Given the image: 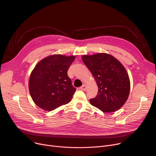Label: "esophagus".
<instances>
[{"instance_id":"esophagus-1","label":"esophagus","mask_w":156,"mask_h":156,"mask_svg":"<svg viewBox=\"0 0 156 156\" xmlns=\"http://www.w3.org/2000/svg\"><path fill=\"white\" fill-rule=\"evenodd\" d=\"M86 88H87L85 84H83L82 86H81V87H80V90H82V91H85V90H86Z\"/></svg>"}]
</instances>
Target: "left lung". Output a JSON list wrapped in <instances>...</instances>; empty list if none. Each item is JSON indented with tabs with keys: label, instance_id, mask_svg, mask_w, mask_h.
Returning <instances> with one entry per match:
<instances>
[{
	"label": "left lung",
	"instance_id": "8db88e82",
	"mask_svg": "<svg viewBox=\"0 0 156 156\" xmlns=\"http://www.w3.org/2000/svg\"><path fill=\"white\" fill-rule=\"evenodd\" d=\"M81 58L98 87V94L90 99V104L105 113L120 109L127 101L130 91V81L124 66L106 53L83 55Z\"/></svg>",
	"mask_w": 156,
	"mask_h": 156
}]
</instances>
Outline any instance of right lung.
Segmentation results:
<instances>
[{"mask_svg": "<svg viewBox=\"0 0 156 156\" xmlns=\"http://www.w3.org/2000/svg\"><path fill=\"white\" fill-rule=\"evenodd\" d=\"M76 57L54 54L40 60L31 73L28 88L36 105L52 111L70 102L76 89L67 71Z\"/></svg>", "mask_w": 156, "mask_h": 156, "instance_id": "1", "label": "right lung"}]
</instances>
